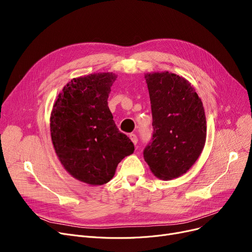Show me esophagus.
<instances>
[{
	"mask_svg": "<svg viewBox=\"0 0 252 252\" xmlns=\"http://www.w3.org/2000/svg\"><path fill=\"white\" fill-rule=\"evenodd\" d=\"M129 139L131 140V142H133L135 145H137V143H138V138H137V136H136L135 134H130V135H129Z\"/></svg>",
	"mask_w": 252,
	"mask_h": 252,
	"instance_id": "esophagus-1",
	"label": "esophagus"
}]
</instances>
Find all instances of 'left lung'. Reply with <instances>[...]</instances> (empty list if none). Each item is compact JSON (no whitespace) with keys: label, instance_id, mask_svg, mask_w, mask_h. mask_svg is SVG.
Here are the masks:
<instances>
[{"label":"left lung","instance_id":"1","mask_svg":"<svg viewBox=\"0 0 252 252\" xmlns=\"http://www.w3.org/2000/svg\"><path fill=\"white\" fill-rule=\"evenodd\" d=\"M153 135L144 159L155 177L173 180L186 174L201 154L206 140L203 104L184 77L164 72L145 75Z\"/></svg>","mask_w":252,"mask_h":252}]
</instances>
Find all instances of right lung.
<instances>
[{"mask_svg": "<svg viewBox=\"0 0 252 252\" xmlns=\"http://www.w3.org/2000/svg\"><path fill=\"white\" fill-rule=\"evenodd\" d=\"M116 78L112 72L72 78L51 112V138L61 164L76 180L94 186L108 183L117 164L135 150L108 107Z\"/></svg>", "mask_w": 252, "mask_h": 252, "instance_id": "1", "label": "right lung"}]
</instances>
